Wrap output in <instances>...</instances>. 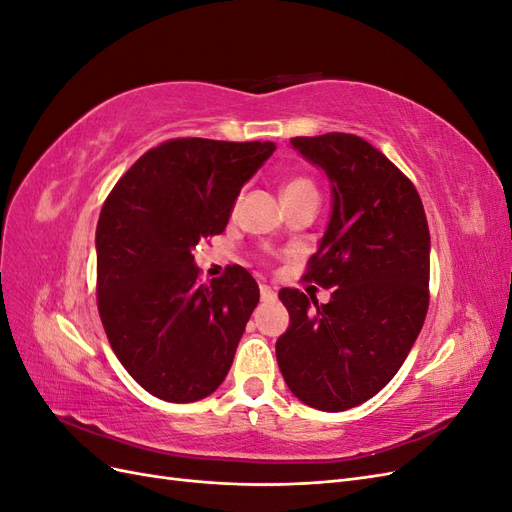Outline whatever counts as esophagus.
<instances>
[{"instance_id":"obj_1","label":"esophagus","mask_w":512,"mask_h":512,"mask_svg":"<svg viewBox=\"0 0 512 512\" xmlns=\"http://www.w3.org/2000/svg\"><path fill=\"white\" fill-rule=\"evenodd\" d=\"M260 299L265 301V303L275 301V299H277V292H275L271 286H265V284H262V286H260Z\"/></svg>"}]
</instances>
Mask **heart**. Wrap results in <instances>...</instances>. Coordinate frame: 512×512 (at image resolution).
<instances>
[{
  "label": "heart",
  "mask_w": 512,
  "mask_h": 512,
  "mask_svg": "<svg viewBox=\"0 0 512 512\" xmlns=\"http://www.w3.org/2000/svg\"><path fill=\"white\" fill-rule=\"evenodd\" d=\"M307 190H314L312 181H307L303 177H297V179H290L286 185H284V194H294V192H307ZM316 192V190H314Z\"/></svg>",
  "instance_id": "b5f03b06"
}]
</instances>
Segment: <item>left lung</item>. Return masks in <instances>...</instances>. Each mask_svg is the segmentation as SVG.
Returning <instances> with one entry per match:
<instances>
[{
    "label": "left lung",
    "instance_id": "1",
    "mask_svg": "<svg viewBox=\"0 0 512 512\" xmlns=\"http://www.w3.org/2000/svg\"><path fill=\"white\" fill-rule=\"evenodd\" d=\"M290 145L331 183L329 224L305 277L335 290L324 305L280 290L290 324L275 356L294 397L342 412L393 380L423 329L429 228L412 181L363 138L331 132Z\"/></svg>",
    "mask_w": 512,
    "mask_h": 512
}]
</instances>
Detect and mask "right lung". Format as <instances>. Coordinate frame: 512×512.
Listing matches in <instances>:
<instances>
[{
	"label": "right lung",
	"instance_id": "1",
	"mask_svg": "<svg viewBox=\"0 0 512 512\" xmlns=\"http://www.w3.org/2000/svg\"><path fill=\"white\" fill-rule=\"evenodd\" d=\"M271 141L177 138L149 149L108 194L96 228L98 309L128 374L153 397L190 404L224 382L258 305L243 267L198 284L196 245L224 232Z\"/></svg>",
	"mask_w": 512,
	"mask_h": 512
}]
</instances>
